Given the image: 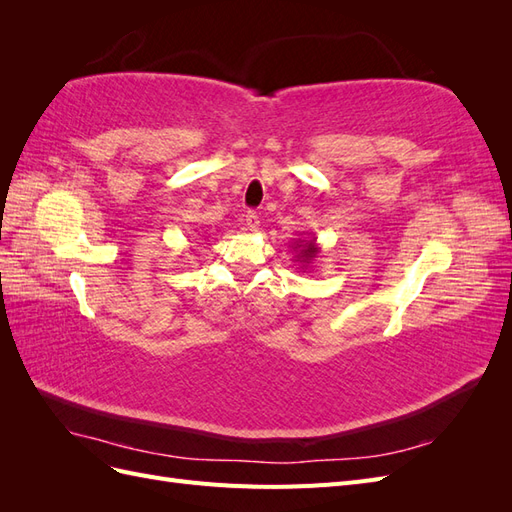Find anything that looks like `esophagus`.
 I'll return each instance as SVG.
<instances>
[{
  "label": "esophagus",
  "instance_id": "obj_1",
  "mask_svg": "<svg viewBox=\"0 0 512 512\" xmlns=\"http://www.w3.org/2000/svg\"><path fill=\"white\" fill-rule=\"evenodd\" d=\"M243 224H245V230H258V226H260V220H258V215L254 213V211H247L245 213V220H243Z\"/></svg>",
  "mask_w": 512,
  "mask_h": 512
}]
</instances>
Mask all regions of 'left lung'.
Wrapping results in <instances>:
<instances>
[{
	"mask_svg": "<svg viewBox=\"0 0 512 512\" xmlns=\"http://www.w3.org/2000/svg\"><path fill=\"white\" fill-rule=\"evenodd\" d=\"M292 252H294V260L299 262L301 269H309V265L320 256V245L316 243V237L312 239H297L292 241Z\"/></svg>",
	"mask_w": 512,
	"mask_h": 512,
	"instance_id": "obj_1",
	"label": "left lung"
}]
</instances>
